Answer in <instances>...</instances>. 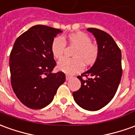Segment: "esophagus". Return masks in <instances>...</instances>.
Returning <instances> with one entry per match:
<instances>
[{
	"label": "esophagus",
	"mask_w": 135,
	"mask_h": 135,
	"mask_svg": "<svg viewBox=\"0 0 135 135\" xmlns=\"http://www.w3.org/2000/svg\"><path fill=\"white\" fill-rule=\"evenodd\" d=\"M71 78V77L69 76V75H66V80H69Z\"/></svg>",
	"instance_id": "esophagus-1"
}]
</instances>
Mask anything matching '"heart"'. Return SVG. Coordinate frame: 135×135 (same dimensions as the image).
Masks as SVG:
<instances>
[{
    "label": "heart",
    "mask_w": 135,
    "mask_h": 135,
    "mask_svg": "<svg viewBox=\"0 0 135 135\" xmlns=\"http://www.w3.org/2000/svg\"><path fill=\"white\" fill-rule=\"evenodd\" d=\"M53 39L51 45V52L56 59H61L64 54L66 45L75 47L72 53L74 58H63L58 62V70L65 74H72L83 69L84 64L87 66L94 65L99 57V48L91 42L87 34L83 32L73 33L64 36Z\"/></svg>",
    "instance_id": "heart-1"
}]
</instances>
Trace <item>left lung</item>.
<instances>
[{"mask_svg": "<svg viewBox=\"0 0 135 135\" xmlns=\"http://www.w3.org/2000/svg\"><path fill=\"white\" fill-rule=\"evenodd\" d=\"M87 31L96 38L99 57L89 70L77 77L81 88L72 94L80 107L97 111L106 106L116 93L122 76L121 52L107 33L93 28ZM82 76L86 79L83 80Z\"/></svg>", "mask_w": 135, "mask_h": 135, "instance_id": "obj_1", "label": "left lung"}]
</instances>
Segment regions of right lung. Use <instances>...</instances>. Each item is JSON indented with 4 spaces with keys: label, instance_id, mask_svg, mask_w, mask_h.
Masks as SVG:
<instances>
[{
    "label": "right lung",
    "instance_id": "1",
    "mask_svg": "<svg viewBox=\"0 0 135 135\" xmlns=\"http://www.w3.org/2000/svg\"><path fill=\"white\" fill-rule=\"evenodd\" d=\"M62 32L47 25H34L14 44L9 56L11 83L17 97L31 109H41L50 104L66 81L64 72L52 73L56 66L52 42Z\"/></svg>",
    "mask_w": 135,
    "mask_h": 135
}]
</instances>
